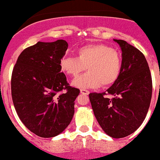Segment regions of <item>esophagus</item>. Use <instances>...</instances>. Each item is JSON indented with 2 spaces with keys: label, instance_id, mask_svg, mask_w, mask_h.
Returning <instances> with one entry per match:
<instances>
[{
  "label": "esophagus",
  "instance_id": "1",
  "mask_svg": "<svg viewBox=\"0 0 160 160\" xmlns=\"http://www.w3.org/2000/svg\"><path fill=\"white\" fill-rule=\"evenodd\" d=\"M80 92H81V93H82V94H83V95H88V94H89V92H88V90L83 89V88L80 89Z\"/></svg>",
  "mask_w": 160,
  "mask_h": 160
}]
</instances>
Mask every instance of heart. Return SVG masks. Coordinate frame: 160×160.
<instances>
[{"label":"heart","instance_id":"obj_1","mask_svg":"<svg viewBox=\"0 0 160 160\" xmlns=\"http://www.w3.org/2000/svg\"><path fill=\"white\" fill-rule=\"evenodd\" d=\"M61 68L68 75L77 78L87 69L88 73L72 82L79 88L109 86L114 83L121 70L119 52L104 44H88L77 50V58L64 57L60 62Z\"/></svg>","mask_w":160,"mask_h":160}]
</instances>
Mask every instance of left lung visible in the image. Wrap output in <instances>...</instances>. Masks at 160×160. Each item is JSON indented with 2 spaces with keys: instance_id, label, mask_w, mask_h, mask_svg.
<instances>
[{
  "instance_id": "8db88e82",
  "label": "left lung",
  "mask_w": 160,
  "mask_h": 160,
  "mask_svg": "<svg viewBox=\"0 0 160 160\" xmlns=\"http://www.w3.org/2000/svg\"><path fill=\"white\" fill-rule=\"evenodd\" d=\"M114 41L122 50L119 77L107 92L88 96L102 130L110 137L121 138L135 132L145 120L151 102L152 82L143 53L126 41Z\"/></svg>"
}]
</instances>
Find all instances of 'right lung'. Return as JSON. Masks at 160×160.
<instances>
[{
	"mask_svg": "<svg viewBox=\"0 0 160 160\" xmlns=\"http://www.w3.org/2000/svg\"><path fill=\"white\" fill-rule=\"evenodd\" d=\"M68 47L63 39L38 42L20 53L12 71L11 88L17 114L39 137L61 134L75 113L80 90L69 85L60 65Z\"/></svg>",
	"mask_w": 160,
	"mask_h": 160,
	"instance_id": "right-lung-1",
	"label": "right lung"
}]
</instances>
